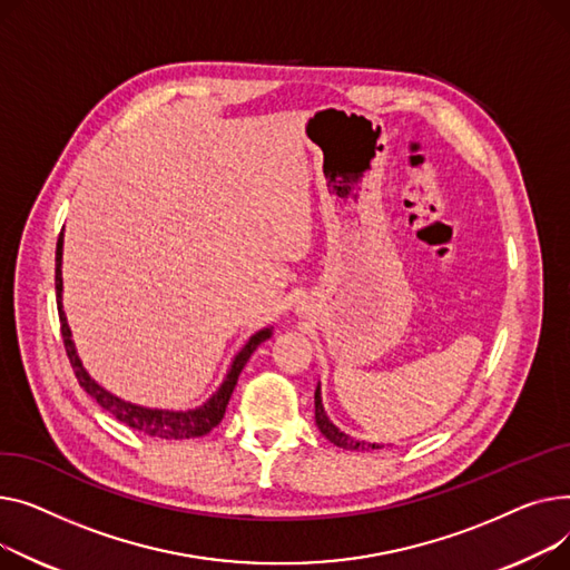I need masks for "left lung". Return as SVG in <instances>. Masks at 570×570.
<instances>
[{
	"label": "left lung",
	"mask_w": 570,
	"mask_h": 570,
	"mask_svg": "<svg viewBox=\"0 0 570 570\" xmlns=\"http://www.w3.org/2000/svg\"><path fill=\"white\" fill-rule=\"evenodd\" d=\"M315 423H317L320 432L324 434V438H326L333 446H341V449H347V451H371V449H382V444L358 442V440L350 438V434H347V432H343L338 425H333V423H331V419L326 416L324 405H322V389H320V382H317V389H315Z\"/></svg>",
	"instance_id": "left-lung-1"
}]
</instances>
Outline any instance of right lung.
Instances as JSON below:
<instances>
[{
	"label": "right lung",
	"mask_w": 570,
	"mask_h": 570,
	"mask_svg": "<svg viewBox=\"0 0 570 570\" xmlns=\"http://www.w3.org/2000/svg\"><path fill=\"white\" fill-rule=\"evenodd\" d=\"M61 255H63V229L59 232L57 239V253H55V289H57V313H59V324H61V338H63V347L66 354H69V361L73 365V373L80 382V386L96 400V403L104 407L108 414H112L117 421H121L124 425L138 430L142 434H149V438H158V440H190V438H203V434L212 432L225 416V407L229 403V395L237 386V380L244 371V365L248 363L250 354L257 350V345H262L264 341L272 338L274 326H266L255 331L253 336L248 338V343L237 352V356L232 358L229 371L223 380V384L212 393V397L207 403H203L195 410H156V407H145V405H136L128 403V400L110 393L108 389L100 386L89 373L87 367L82 365L76 343H73V333L69 326V320H66L63 313V281H61Z\"/></svg>",
	"instance_id": "obj_1"
}]
</instances>
